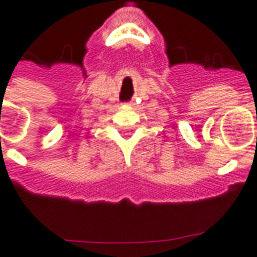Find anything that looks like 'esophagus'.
<instances>
[{"label":"esophagus","instance_id":"1","mask_svg":"<svg viewBox=\"0 0 257 257\" xmlns=\"http://www.w3.org/2000/svg\"><path fill=\"white\" fill-rule=\"evenodd\" d=\"M125 106H135V102H128V103H125Z\"/></svg>","mask_w":257,"mask_h":257}]
</instances>
